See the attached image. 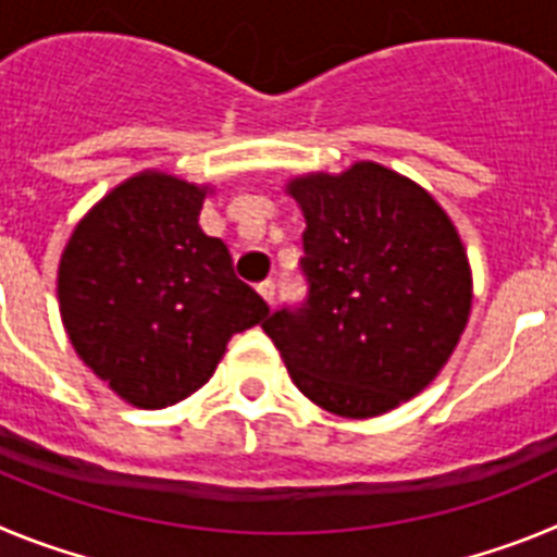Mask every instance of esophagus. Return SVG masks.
Wrapping results in <instances>:
<instances>
[{
	"mask_svg": "<svg viewBox=\"0 0 557 557\" xmlns=\"http://www.w3.org/2000/svg\"><path fill=\"white\" fill-rule=\"evenodd\" d=\"M256 289H259V295H262L268 304L275 301V282H273V278H264V282H259V287H256Z\"/></svg>",
	"mask_w": 557,
	"mask_h": 557,
	"instance_id": "1",
	"label": "esophagus"
}]
</instances>
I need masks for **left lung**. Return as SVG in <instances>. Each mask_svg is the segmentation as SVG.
Returning a JSON list of instances; mask_svg holds the SVG:
<instances>
[{
	"label": "left lung",
	"instance_id": "1",
	"mask_svg": "<svg viewBox=\"0 0 557 557\" xmlns=\"http://www.w3.org/2000/svg\"><path fill=\"white\" fill-rule=\"evenodd\" d=\"M307 220V298L262 329L298 391L371 418L430 385L471 309V270L446 211L398 172L362 161L289 184Z\"/></svg>",
	"mask_w": 557,
	"mask_h": 557
}]
</instances>
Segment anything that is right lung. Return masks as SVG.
Returning a JSON list of instances; mask_svg holds the SVG:
<instances>
[{"mask_svg": "<svg viewBox=\"0 0 557 557\" xmlns=\"http://www.w3.org/2000/svg\"><path fill=\"white\" fill-rule=\"evenodd\" d=\"M203 198L186 181L141 172L88 211L61 256L58 301L72 346L145 410L203 387L228 339L270 312L234 275L223 239L200 231Z\"/></svg>", "mask_w": 557, "mask_h": 557, "instance_id": "1", "label": "right lung"}]
</instances>
